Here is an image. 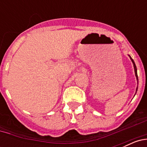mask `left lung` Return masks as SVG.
<instances>
[{
    "label": "left lung",
    "instance_id": "obj_1",
    "mask_svg": "<svg viewBox=\"0 0 147 147\" xmlns=\"http://www.w3.org/2000/svg\"><path fill=\"white\" fill-rule=\"evenodd\" d=\"M129 57H130L131 60H132V63H133V66H134V68H135V74H136V78H137V80H138V74H137V68H136V64H135V62H134V61H133V59H132V58H131V57H130V56H129ZM137 90H138V88H137ZM137 90H136V91H137Z\"/></svg>",
    "mask_w": 147,
    "mask_h": 147
}]
</instances>
